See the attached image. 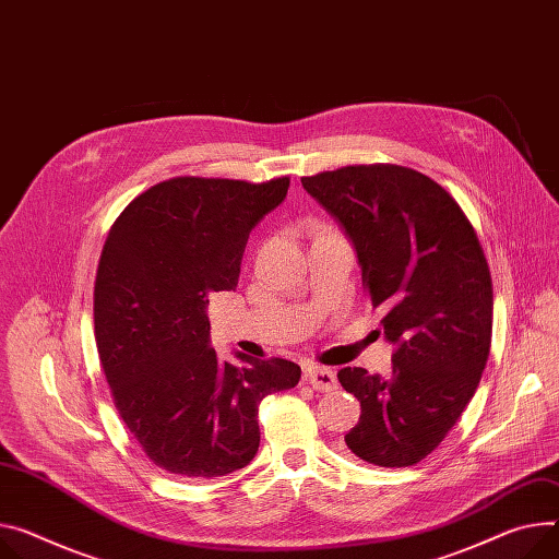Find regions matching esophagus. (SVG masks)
<instances>
[{"label": "esophagus", "instance_id": "1", "mask_svg": "<svg viewBox=\"0 0 559 559\" xmlns=\"http://www.w3.org/2000/svg\"><path fill=\"white\" fill-rule=\"evenodd\" d=\"M307 380L313 384V390H318V392H333L337 388L335 371L329 369V367H309L307 369Z\"/></svg>", "mask_w": 559, "mask_h": 559}]
</instances>
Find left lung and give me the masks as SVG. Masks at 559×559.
<instances>
[{"instance_id": "left-lung-1", "label": "left lung", "mask_w": 559, "mask_h": 559, "mask_svg": "<svg viewBox=\"0 0 559 559\" xmlns=\"http://www.w3.org/2000/svg\"><path fill=\"white\" fill-rule=\"evenodd\" d=\"M354 243L394 360L388 378L337 371L360 401L347 448L380 467L432 452L475 396L492 337V280L475 228L429 177L403 165H349L302 179Z\"/></svg>"}]
</instances>
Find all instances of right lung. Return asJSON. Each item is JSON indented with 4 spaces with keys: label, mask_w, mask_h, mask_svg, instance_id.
<instances>
[{
    "label": "right lung",
    "mask_w": 559,
    "mask_h": 559,
    "mask_svg": "<svg viewBox=\"0 0 559 559\" xmlns=\"http://www.w3.org/2000/svg\"><path fill=\"white\" fill-rule=\"evenodd\" d=\"M288 183L177 177L136 197L107 235L94 288L100 365L127 429L169 475L246 467L260 403L302 376L282 358L219 362L205 313L210 293L235 290L248 235Z\"/></svg>",
    "instance_id": "obj_1"
}]
</instances>
